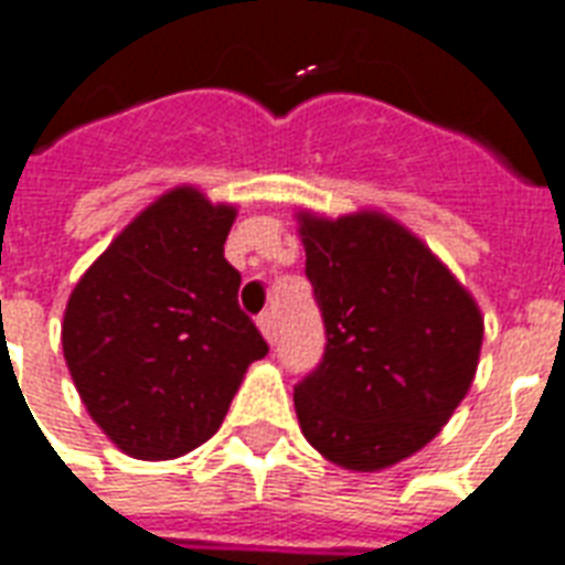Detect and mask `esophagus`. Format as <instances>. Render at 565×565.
<instances>
[{
    "label": "esophagus",
    "mask_w": 565,
    "mask_h": 565,
    "mask_svg": "<svg viewBox=\"0 0 565 565\" xmlns=\"http://www.w3.org/2000/svg\"><path fill=\"white\" fill-rule=\"evenodd\" d=\"M257 326H260V331H264V338L273 343L275 340V313L273 311L260 313V317H257Z\"/></svg>",
    "instance_id": "34e87169"
}]
</instances>
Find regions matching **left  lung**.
Listing matches in <instances>:
<instances>
[{
    "label": "left lung",
    "instance_id": "1",
    "mask_svg": "<svg viewBox=\"0 0 565 565\" xmlns=\"http://www.w3.org/2000/svg\"><path fill=\"white\" fill-rule=\"evenodd\" d=\"M326 326L292 387L305 438L340 468L379 471L438 436L471 387L483 317L447 266L379 213L299 215Z\"/></svg>",
    "mask_w": 565,
    "mask_h": 565
}]
</instances>
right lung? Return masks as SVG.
<instances>
[{
    "label": "right lung",
    "instance_id": "obj_1",
    "mask_svg": "<svg viewBox=\"0 0 565 565\" xmlns=\"http://www.w3.org/2000/svg\"><path fill=\"white\" fill-rule=\"evenodd\" d=\"M234 206L174 189L129 222L71 292L62 347L103 433L136 459H174L222 426L269 343L225 260Z\"/></svg>",
    "mask_w": 565,
    "mask_h": 565
}]
</instances>
